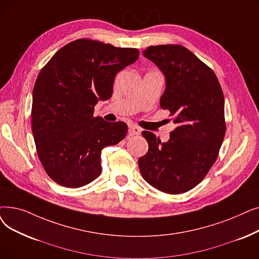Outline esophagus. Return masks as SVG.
Listing matches in <instances>:
<instances>
[{"label":"esophagus","instance_id":"obj_1","mask_svg":"<svg viewBox=\"0 0 259 259\" xmlns=\"http://www.w3.org/2000/svg\"><path fill=\"white\" fill-rule=\"evenodd\" d=\"M141 129L138 127V126H134V125H130L129 126V130H128V134L130 137H133V136H139V134L141 133Z\"/></svg>","mask_w":259,"mask_h":259}]
</instances>
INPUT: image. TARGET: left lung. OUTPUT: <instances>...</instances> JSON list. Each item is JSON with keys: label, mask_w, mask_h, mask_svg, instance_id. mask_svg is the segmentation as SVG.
Segmentation results:
<instances>
[{"label": "left lung", "mask_w": 259, "mask_h": 259, "mask_svg": "<svg viewBox=\"0 0 259 259\" xmlns=\"http://www.w3.org/2000/svg\"><path fill=\"white\" fill-rule=\"evenodd\" d=\"M165 77L161 108L169 110L177 128L162 143L143 131L148 151L139 159L142 177L166 194H183L204 179L218 156L226 134L224 97L217 77L197 56L181 46L143 51Z\"/></svg>", "instance_id": "left-lung-1"}]
</instances>
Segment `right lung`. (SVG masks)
<instances>
[{
	"mask_svg": "<svg viewBox=\"0 0 259 259\" xmlns=\"http://www.w3.org/2000/svg\"><path fill=\"white\" fill-rule=\"evenodd\" d=\"M136 49L75 40L56 53L32 91L31 128L39 159L56 183L77 188L102 172L100 154L126 137L123 121L94 117L113 93L116 74L139 59Z\"/></svg>",
	"mask_w": 259,
	"mask_h": 259,
	"instance_id": "right-lung-1",
	"label": "right lung"
}]
</instances>
